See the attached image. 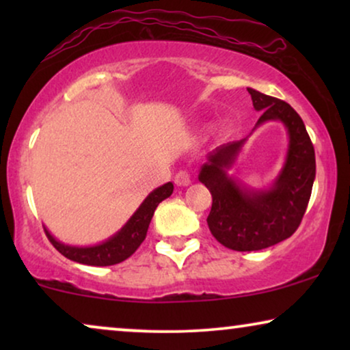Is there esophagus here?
I'll return each mask as SVG.
<instances>
[{
    "mask_svg": "<svg viewBox=\"0 0 350 350\" xmlns=\"http://www.w3.org/2000/svg\"><path fill=\"white\" fill-rule=\"evenodd\" d=\"M175 185L176 186H188L191 185V175L186 170H180L175 175Z\"/></svg>",
    "mask_w": 350,
    "mask_h": 350,
    "instance_id": "obj_1",
    "label": "esophagus"
}]
</instances>
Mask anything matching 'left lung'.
Masks as SVG:
<instances>
[{
  "label": "left lung",
  "mask_w": 350,
  "mask_h": 350,
  "mask_svg": "<svg viewBox=\"0 0 350 350\" xmlns=\"http://www.w3.org/2000/svg\"><path fill=\"white\" fill-rule=\"evenodd\" d=\"M247 90L253 108L262 111L255 129L280 121L288 133V150L274 183L262 189L250 188L228 174L247 138L218 146L200 167L199 181L213 199L207 218L210 232L236 252L262 250L288 239L304 217L315 180L314 146L299 114L284 100Z\"/></svg>",
  "instance_id": "1"
}]
</instances>
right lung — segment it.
<instances>
[{"label": "right lung", "mask_w": 350, "mask_h": 350, "mask_svg": "<svg viewBox=\"0 0 350 350\" xmlns=\"http://www.w3.org/2000/svg\"><path fill=\"white\" fill-rule=\"evenodd\" d=\"M174 193V185L172 181L159 186L154 191H151L143 200L140 207L135 210V213L129 218V221L119 229V231L97 245L90 247H76L66 245L52 236V234L44 228L46 236L49 239L52 245L59 250L65 258L71 261L81 262V265L88 266H113L118 265L129 256L133 255L142 242L145 241L148 228H150L151 218L154 215V210L162 200L170 198Z\"/></svg>", "instance_id": "1"}]
</instances>
